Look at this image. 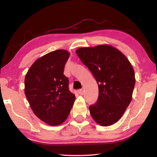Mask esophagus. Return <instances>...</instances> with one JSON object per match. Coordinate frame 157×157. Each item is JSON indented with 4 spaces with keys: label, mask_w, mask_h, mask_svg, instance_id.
I'll use <instances>...</instances> for the list:
<instances>
[{
    "label": "esophagus",
    "mask_w": 157,
    "mask_h": 157,
    "mask_svg": "<svg viewBox=\"0 0 157 157\" xmlns=\"http://www.w3.org/2000/svg\"><path fill=\"white\" fill-rule=\"evenodd\" d=\"M78 93H79V94H80V95H83V94H84V90H83L82 89L79 90H78Z\"/></svg>",
    "instance_id": "1"
}]
</instances>
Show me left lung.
<instances>
[{
    "mask_svg": "<svg viewBox=\"0 0 157 157\" xmlns=\"http://www.w3.org/2000/svg\"><path fill=\"white\" fill-rule=\"evenodd\" d=\"M76 54L92 73L98 85V98L90 106L94 121L102 126L118 121L132 99L134 70L126 56L111 45L77 49Z\"/></svg>",
    "mask_w": 157,
    "mask_h": 157,
    "instance_id": "left-lung-1",
    "label": "left lung"
}]
</instances>
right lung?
<instances>
[{
  "label": "right lung",
  "instance_id": "obj_1",
  "mask_svg": "<svg viewBox=\"0 0 157 157\" xmlns=\"http://www.w3.org/2000/svg\"><path fill=\"white\" fill-rule=\"evenodd\" d=\"M70 53L48 52L33 63L25 78V94L35 115L48 125H61L67 118L75 96L63 74Z\"/></svg>",
  "mask_w": 157,
  "mask_h": 157
}]
</instances>
